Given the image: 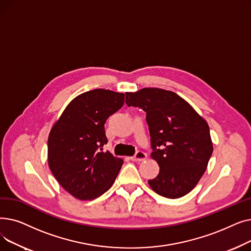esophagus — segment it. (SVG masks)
<instances>
[{
    "instance_id": "obj_1",
    "label": "esophagus",
    "mask_w": 251,
    "mask_h": 251,
    "mask_svg": "<svg viewBox=\"0 0 251 251\" xmlns=\"http://www.w3.org/2000/svg\"><path fill=\"white\" fill-rule=\"evenodd\" d=\"M147 159V153L143 152V151H138L134 156L131 157V160L134 161V162H141V161H144Z\"/></svg>"
}]
</instances>
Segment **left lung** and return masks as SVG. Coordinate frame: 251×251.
Wrapping results in <instances>:
<instances>
[{"label":"left lung","mask_w":251,"mask_h":251,"mask_svg":"<svg viewBox=\"0 0 251 251\" xmlns=\"http://www.w3.org/2000/svg\"><path fill=\"white\" fill-rule=\"evenodd\" d=\"M126 103L147 112L153 159L160 166L149 180L151 188L167 199L189 193L204 174L213 153L207 122L173 91L144 87L126 92Z\"/></svg>","instance_id":"left-lung-1"}]
</instances>
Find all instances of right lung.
Here are the masks:
<instances>
[{"instance_id":"add662e5","label":"right lung","mask_w":251,"mask_h":251,"mask_svg":"<svg viewBox=\"0 0 251 251\" xmlns=\"http://www.w3.org/2000/svg\"><path fill=\"white\" fill-rule=\"evenodd\" d=\"M124 94L89 90L74 98L51 126L48 164L60 185L75 199L91 201L115 182L123 160L102 151L107 119L122 108Z\"/></svg>"}]
</instances>
